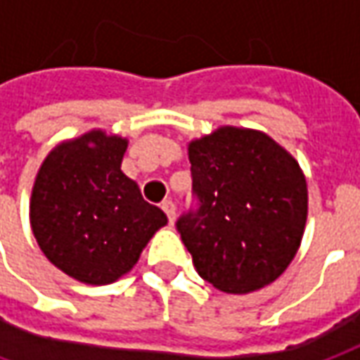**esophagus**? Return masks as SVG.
Listing matches in <instances>:
<instances>
[{"label": "esophagus", "instance_id": "obj_1", "mask_svg": "<svg viewBox=\"0 0 360 360\" xmlns=\"http://www.w3.org/2000/svg\"><path fill=\"white\" fill-rule=\"evenodd\" d=\"M161 209L165 211V215L169 217V223L173 225V221H175V203H173L171 199H165V201L161 203Z\"/></svg>", "mask_w": 360, "mask_h": 360}]
</instances>
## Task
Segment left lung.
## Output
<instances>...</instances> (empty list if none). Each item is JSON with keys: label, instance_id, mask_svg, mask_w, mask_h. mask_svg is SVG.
I'll use <instances>...</instances> for the list:
<instances>
[{"label": "left lung", "instance_id": "1", "mask_svg": "<svg viewBox=\"0 0 360 360\" xmlns=\"http://www.w3.org/2000/svg\"><path fill=\"white\" fill-rule=\"evenodd\" d=\"M195 205L177 219L197 273L215 289H261L289 266L307 223L299 163L261 131L221 127L189 143Z\"/></svg>", "mask_w": 360, "mask_h": 360}]
</instances>
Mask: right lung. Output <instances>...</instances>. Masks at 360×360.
I'll return each mask as SVG.
<instances>
[{
  "label": "right lung",
  "mask_w": 360,
  "mask_h": 360,
  "mask_svg": "<svg viewBox=\"0 0 360 360\" xmlns=\"http://www.w3.org/2000/svg\"><path fill=\"white\" fill-rule=\"evenodd\" d=\"M127 139L91 131L57 145L33 185L30 217L44 255L69 277L107 285L133 269L167 215L121 171Z\"/></svg>",
  "instance_id": "add662e5"
}]
</instances>
